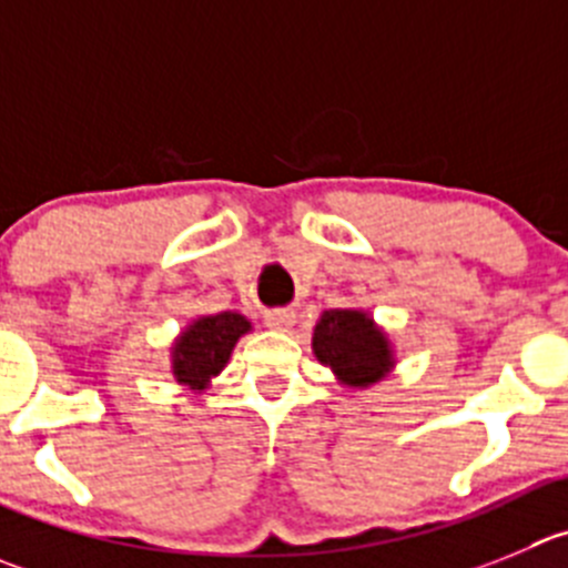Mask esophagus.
<instances>
[{
    "instance_id": "esophagus-1",
    "label": "esophagus",
    "mask_w": 568,
    "mask_h": 568,
    "mask_svg": "<svg viewBox=\"0 0 568 568\" xmlns=\"http://www.w3.org/2000/svg\"><path fill=\"white\" fill-rule=\"evenodd\" d=\"M263 320H266V325L274 327V331H288V327L296 322V314H294V311L280 308V311H268Z\"/></svg>"
}]
</instances>
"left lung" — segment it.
I'll use <instances>...</instances> for the list:
<instances>
[{
  "mask_svg": "<svg viewBox=\"0 0 568 568\" xmlns=\"http://www.w3.org/2000/svg\"><path fill=\"white\" fill-rule=\"evenodd\" d=\"M314 353L347 386H369L392 369L389 342L362 311H325L314 327Z\"/></svg>",
  "mask_w": 568,
  "mask_h": 568,
  "instance_id": "left-lung-1",
  "label": "left lung"
}]
</instances>
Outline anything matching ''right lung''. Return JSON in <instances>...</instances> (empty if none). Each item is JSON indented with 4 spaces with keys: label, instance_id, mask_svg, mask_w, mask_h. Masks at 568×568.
I'll use <instances>...</instances> for the list:
<instances>
[{
    "label": "right lung",
    "instance_id": "right-lung-1",
    "mask_svg": "<svg viewBox=\"0 0 568 568\" xmlns=\"http://www.w3.org/2000/svg\"><path fill=\"white\" fill-rule=\"evenodd\" d=\"M248 320L241 314L201 316L173 344V375L179 384L206 389L212 375H219L232 356V347L243 333H248Z\"/></svg>",
    "mask_w": 568,
    "mask_h": 568
}]
</instances>
